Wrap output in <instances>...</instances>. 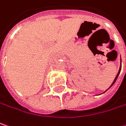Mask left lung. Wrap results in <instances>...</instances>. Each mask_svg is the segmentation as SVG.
<instances>
[{
    "instance_id": "left-lung-1",
    "label": "left lung",
    "mask_w": 126,
    "mask_h": 126,
    "mask_svg": "<svg viewBox=\"0 0 126 126\" xmlns=\"http://www.w3.org/2000/svg\"><path fill=\"white\" fill-rule=\"evenodd\" d=\"M121 66H120V69H119V71H118V74H117V76H116V78H115V79H114V81H113V83H112V84L110 85V87H109V89H110V87H111V86H112L114 84V83L116 82V81L117 78H118V75H119V74H120V72H121Z\"/></svg>"
}]
</instances>
